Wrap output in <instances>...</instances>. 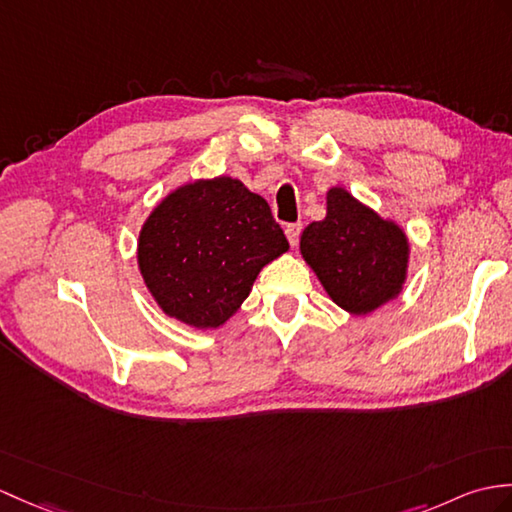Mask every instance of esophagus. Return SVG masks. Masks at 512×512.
Segmentation results:
<instances>
[{"mask_svg":"<svg viewBox=\"0 0 512 512\" xmlns=\"http://www.w3.org/2000/svg\"><path fill=\"white\" fill-rule=\"evenodd\" d=\"M299 235H301V224L299 222L288 224V227H285V237H288V242L292 246H296V242H299Z\"/></svg>","mask_w":512,"mask_h":512,"instance_id":"1","label":"esophagus"}]
</instances>
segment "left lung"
<instances>
[{
    "label": "left lung",
    "mask_w": 512,
    "mask_h": 512,
    "mask_svg": "<svg viewBox=\"0 0 512 512\" xmlns=\"http://www.w3.org/2000/svg\"><path fill=\"white\" fill-rule=\"evenodd\" d=\"M301 255L329 299L366 316L395 301L408 279L410 240L344 187H329L327 216L301 233Z\"/></svg>",
    "instance_id": "1"
}]
</instances>
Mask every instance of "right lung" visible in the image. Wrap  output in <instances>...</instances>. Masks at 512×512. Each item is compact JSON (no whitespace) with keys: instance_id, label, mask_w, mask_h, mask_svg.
I'll list each match as a JSON object with an SVG mask.
<instances>
[{"instance_id":"obj_1","label":"right lung","mask_w":512,"mask_h":512,"mask_svg":"<svg viewBox=\"0 0 512 512\" xmlns=\"http://www.w3.org/2000/svg\"><path fill=\"white\" fill-rule=\"evenodd\" d=\"M268 202L233 176L176 187L150 211L137 264L159 310L218 329L240 310L261 268L288 251Z\"/></svg>"}]
</instances>
